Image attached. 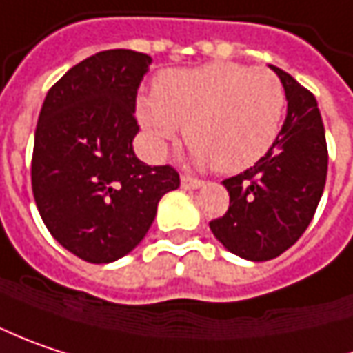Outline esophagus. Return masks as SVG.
<instances>
[{
    "label": "esophagus",
    "instance_id": "esophagus-1",
    "mask_svg": "<svg viewBox=\"0 0 353 353\" xmlns=\"http://www.w3.org/2000/svg\"><path fill=\"white\" fill-rule=\"evenodd\" d=\"M181 185H183V188H186V190H196V188L204 186V183L203 181H199V179H192V176H181Z\"/></svg>",
    "mask_w": 353,
    "mask_h": 353
}]
</instances>
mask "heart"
<instances>
[{"mask_svg": "<svg viewBox=\"0 0 353 353\" xmlns=\"http://www.w3.org/2000/svg\"><path fill=\"white\" fill-rule=\"evenodd\" d=\"M284 109V87L270 69L214 61L161 73L152 95L139 99L137 117L154 159L185 125L196 165L240 172L272 149Z\"/></svg>", "mask_w": 353, "mask_h": 353, "instance_id": "1", "label": "heart"}]
</instances>
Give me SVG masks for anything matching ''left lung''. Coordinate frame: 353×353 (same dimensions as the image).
<instances>
[{"label":"left lung","mask_w":353,"mask_h":353,"mask_svg":"<svg viewBox=\"0 0 353 353\" xmlns=\"http://www.w3.org/2000/svg\"><path fill=\"white\" fill-rule=\"evenodd\" d=\"M270 69L286 93V121L254 167L222 181L230 206L210 222L222 246L250 262L272 260L304 234L327 172L326 132L316 99L286 71Z\"/></svg>","instance_id":"left-lung-1"}]
</instances>
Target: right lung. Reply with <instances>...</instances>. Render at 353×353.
Returning <instances> with one entry per match:
<instances>
[{
	"instance_id": "add662e5",
	"label": "right lung",
	"mask_w": 353,
	"mask_h": 353,
	"mask_svg": "<svg viewBox=\"0 0 353 353\" xmlns=\"http://www.w3.org/2000/svg\"><path fill=\"white\" fill-rule=\"evenodd\" d=\"M152 63L131 49L71 67L43 101L31 186L47 230L91 264L127 256L147 236L159 201L181 186L172 167L137 159V89Z\"/></svg>"
}]
</instances>
